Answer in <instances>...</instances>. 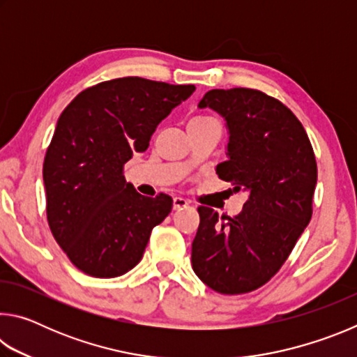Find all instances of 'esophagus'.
Masks as SVG:
<instances>
[{"mask_svg":"<svg viewBox=\"0 0 357 357\" xmlns=\"http://www.w3.org/2000/svg\"><path fill=\"white\" fill-rule=\"evenodd\" d=\"M187 206H189V202H187L185 198H183V197H174L173 198V209L174 211H179V209L187 208Z\"/></svg>","mask_w":357,"mask_h":357,"instance_id":"34e87169","label":"esophagus"}]
</instances>
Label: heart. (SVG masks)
I'll return each mask as SVG.
<instances>
[{
    "label": "heart",
    "mask_w": 357,
    "mask_h": 357,
    "mask_svg": "<svg viewBox=\"0 0 357 357\" xmlns=\"http://www.w3.org/2000/svg\"><path fill=\"white\" fill-rule=\"evenodd\" d=\"M198 119H204V118H203V116H200V118H193L192 121H198Z\"/></svg>",
    "instance_id": "1"
}]
</instances>
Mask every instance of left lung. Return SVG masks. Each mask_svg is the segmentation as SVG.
<instances>
[{
  "instance_id": "obj_1",
  "label": "left lung",
  "mask_w": 357,
  "mask_h": 357,
  "mask_svg": "<svg viewBox=\"0 0 357 357\" xmlns=\"http://www.w3.org/2000/svg\"><path fill=\"white\" fill-rule=\"evenodd\" d=\"M198 107L225 118L228 160L215 172L249 198L234 217L198 208L192 268L217 293H249L275 275L309 225L315 154L293 112L258 89H211Z\"/></svg>"
}]
</instances>
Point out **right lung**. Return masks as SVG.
Returning a JSON list of instances; mask_svg holds the SVG:
<instances>
[{"label": "right lung", "mask_w": 357, "mask_h": 357, "mask_svg": "<svg viewBox=\"0 0 357 357\" xmlns=\"http://www.w3.org/2000/svg\"><path fill=\"white\" fill-rule=\"evenodd\" d=\"M193 91V84L124 77L86 88L64 108L42 170L47 220L82 273L112 279L135 268L153 228L172 213V197L140 195L123 170Z\"/></svg>", "instance_id": "add662e5"}]
</instances>
